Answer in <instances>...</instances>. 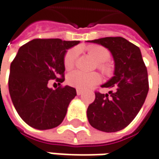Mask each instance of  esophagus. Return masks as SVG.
<instances>
[{
	"label": "esophagus",
	"instance_id": "1",
	"mask_svg": "<svg viewBox=\"0 0 159 159\" xmlns=\"http://www.w3.org/2000/svg\"><path fill=\"white\" fill-rule=\"evenodd\" d=\"M76 93H77V95H81V94L83 93V91L80 90V89H77V90H76Z\"/></svg>",
	"mask_w": 159,
	"mask_h": 159
}]
</instances>
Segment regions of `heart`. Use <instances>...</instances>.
I'll list each match as a JSON object with an SVG mask.
<instances>
[{"instance_id": "1", "label": "heart", "mask_w": 159, "mask_h": 159, "mask_svg": "<svg viewBox=\"0 0 159 159\" xmlns=\"http://www.w3.org/2000/svg\"><path fill=\"white\" fill-rule=\"evenodd\" d=\"M87 52L96 61L97 68L106 76H111L114 72V68L107 61L110 58V53L106 48L100 45L93 44L87 47ZM79 51L77 48H71L66 52L64 56V66L67 70L72 69L76 64L78 59ZM67 83L69 85L85 89L88 87L98 84L100 82V75L97 72H83L80 70L73 71L67 75Z\"/></svg>"}]
</instances>
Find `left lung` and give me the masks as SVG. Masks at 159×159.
<instances>
[{
  "mask_svg": "<svg viewBox=\"0 0 159 159\" xmlns=\"http://www.w3.org/2000/svg\"><path fill=\"white\" fill-rule=\"evenodd\" d=\"M107 48L115 60V75L101 87L111 91L95 92V100L87 108L90 125L97 130L114 133L134 119L148 92L147 67L138 46L126 39L105 37L93 41Z\"/></svg>",
  "mask_w": 159,
  "mask_h": 159,
  "instance_id": "1",
  "label": "left lung"
}]
</instances>
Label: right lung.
Instances as JSON below:
<instances>
[{"label": "right lung", "instance_id": "add662e5", "mask_svg": "<svg viewBox=\"0 0 159 159\" xmlns=\"http://www.w3.org/2000/svg\"><path fill=\"white\" fill-rule=\"evenodd\" d=\"M79 41L34 39L22 45L11 64L9 91L17 114L31 127L47 130L64 120L76 91L62 86L65 80L64 56ZM60 86L52 90L48 81Z\"/></svg>", "mask_w": 159, "mask_h": 159}]
</instances>
